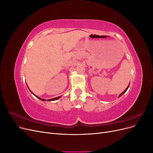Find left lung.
<instances>
[{"mask_svg": "<svg viewBox=\"0 0 153 153\" xmlns=\"http://www.w3.org/2000/svg\"><path fill=\"white\" fill-rule=\"evenodd\" d=\"M129 85H128V86L127 87V88H126V89H125V90H124V91H123V92H122V93H121V94H119V97H120V96H122V95H123V94L124 93V92H126V91L128 90V87H129Z\"/></svg>", "mask_w": 153, "mask_h": 153, "instance_id": "left-lung-1", "label": "left lung"}]
</instances>
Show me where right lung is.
<instances>
[{"label":"right lung","instance_id":"obj_1","mask_svg":"<svg viewBox=\"0 0 153 153\" xmlns=\"http://www.w3.org/2000/svg\"><path fill=\"white\" fill-rule=\"evenodd\" d=\"M28 87V86H27ZM29 88V87H28ZM29 91L31 92V93L32 94H33V92H32L30 89H29ZM34 96H36V95H34ZM36 97H37V98H39V100H42V101H46V100L45 99H43V98H39V97H38V96H36ZM61 96H58V97H56V98H52V99H50V100H47V101H55V100H58V99H59L60 98H61Z\"/></svg>","mask_w":153,"mask_h":153}]
</instances>
